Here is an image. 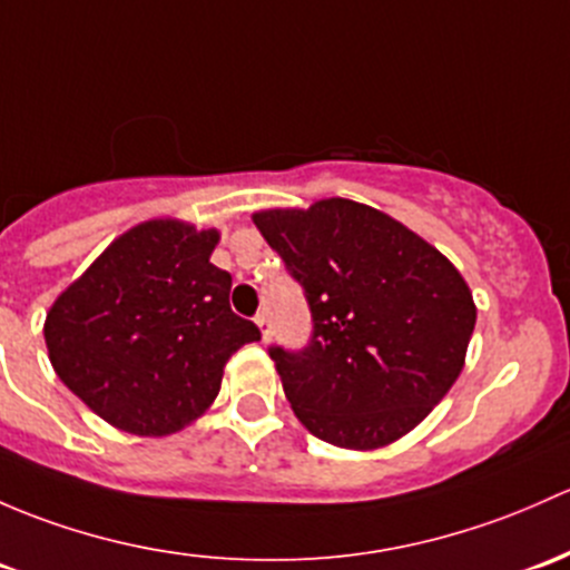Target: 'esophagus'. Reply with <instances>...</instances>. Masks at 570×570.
Returning <instances> with one entry per match:
<instances>
[{"mask_svg":"<svg viewBox=\"0 0 570 570\" xmlns=\"http://www.w3.org/2000/svg\"><path fill=\"white\" fill-rule=\"evenodd\" d=\"M256 327H259V331H262V338L269 341V316L267 314L256 316Z\"/></svg>","mask_w":570,"mask_h":570,"instance_id":"esophagus-1","label":"esophagus"}]
</instances>
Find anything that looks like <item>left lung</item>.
Here are the masks:
<instances>
[{"mask_svg": "<svg viewBox=\"0 0 570 570\" xmlns=\"http://www.w3.org/2000/svg\"><path fill=\"white\" fill-rule=\"evenodd\" d=\"M314 316L303 352L269 350L297 421L320 440L376 451L410 434L464 368L475 301L445 254L361 202L254 213Z\"/></svg>", "mask_w": 570, "mask_h": 570, "instance_id": "left-lung-1", "label": "left lung"}]
</instances>
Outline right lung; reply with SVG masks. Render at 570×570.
<instances>
[{
  "label": "right lung",
  "instance_id": "obj_1",
  "mask_svg": "<svg viewBox=\"0 0 570 570\" xmlns=\"http://www.w3.org/2000/svg\"><path fill=\"white\" fill-rule=\"evenodd\" d=\"M218 229L153 218L119 235L46 314L59 380L114 429L169 436L213 406L224 365L259 341L232 314Z\"/></svg>",
  "mask_w": 570,
  "mask_h": 570
}]
</instances>
